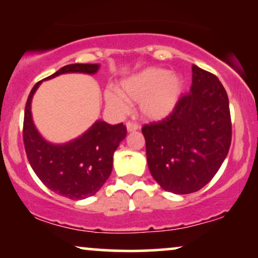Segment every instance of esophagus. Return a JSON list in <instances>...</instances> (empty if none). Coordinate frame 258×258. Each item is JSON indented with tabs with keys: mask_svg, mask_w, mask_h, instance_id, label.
Here are the masks:
<instances>
[{
	"mask_svg": "<svg viewBox=\"0 0 258 258\" xmlns=\"http://www.w3.org/2000/svg\"><path fill=\"white\" fill-rule=\"evenodd\" d=\"M126 127H127V131H128V132H135V131H137V130L139 128V125L137 122L127 121L126 122Z\"/></svg>",
	"mask_w": 258,
	"mask_h": 258,
	"instance_id": "34e87169",
	"label": "esophagus"
}]
</instances>
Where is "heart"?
<instances>
[{
    "label": "heart",
    "instance_id": "1",
    "mask_svg": "<svg viewBox=\"0 0 258 258\" xmlns=\"http://www.w3.org/2000/svg\"><path fill=\"white\" fill-rule=\"evenodd\" d=\"M183 92V81L177 74L164 68H147L120 84V88L105 92L107 105L123 114L128 102H140V111L146 118L159 120L176 107Z\"/></svg>",
    "mask_w": 258,
    "mask_h": 258
}]
</instances>
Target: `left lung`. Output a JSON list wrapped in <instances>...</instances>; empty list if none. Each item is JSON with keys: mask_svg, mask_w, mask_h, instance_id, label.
I'll use <instances>...</instances> for the list:
<instances>
[{"mask_svg": "<svg viewBox=\"0 0 258 258\" xmlns=\"http://www.w3.org/2000/svg\"><path fill=\"white\" fill-rule=\"evenodd\" d=\"M150 172L164 190L187 195L210 181L231 145L225 88L210 72L192 66L191 92L169 115L143 126Z\"/></svg>", "mask_w": 258, "mask_h": 258, "instance_id": "8db88e82", "label": "left lung"}]
</instances>
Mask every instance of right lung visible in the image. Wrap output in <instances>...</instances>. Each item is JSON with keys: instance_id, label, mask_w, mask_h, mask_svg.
<instances>
[{"instance_id": "obj_1", "label": "right lung", "mask_w": 258, "mask_h": 258, "mask_svg": "<svg viewBox=\"0 0 258 258\" xmlns=\"http://www.w3.org/2000/svg\"><path fill=\"white\" fill-rule=\"evenodd\" d=\"M99 64L73 63L60 68L51 79L64 73L94 74ZM42 80L36 82L27 99L23 119V144L28 161L40 180L55 194L70 199H84L100 190L112 172L113 154L125 139L126 126L98 120L73 142L53 145L44 140L33 123L30 102Z\"/></svg>"}]
</instances>
